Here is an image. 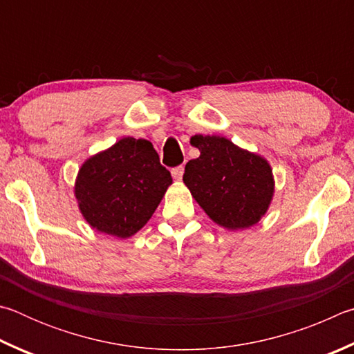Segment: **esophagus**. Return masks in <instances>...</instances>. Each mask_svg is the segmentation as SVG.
<instances>
[{
  "label": "esophagus",
  "mask_w": 354,
  "mask_h": 354,
  "mask_svg": "<svg viewBox=\"0 0 354 354\" xmlns=\"http://www.w3.org/2000/svg\"><path fill=\"white\" fill-rule=\"evenodd\" d=\"M183 166H176V167H172V171H171V174H172V177L176 178V180H182V177H183Z\"/></svg>",
  "instance_id": "1"
}]
</instances>
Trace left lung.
Listing matches in <instances>:
<instances>
[{
	"label": "left lung",
	"instance_id": "8db88e82",
	"mask_svg": "<svg viewBox=\"0 0 354 354\" xmlns=\"http://www.w3.org/2000/svg\"><path fill=\"white\" fill-rule=\"evenodd\" d=\"M201 155L185 166L183 182L216 224L247 228L268 212L274 178L268 161L224 136L194 135Z\"/></svg>",
	"mask_w": 354,
	"mask_h": 354
}]
</instances>
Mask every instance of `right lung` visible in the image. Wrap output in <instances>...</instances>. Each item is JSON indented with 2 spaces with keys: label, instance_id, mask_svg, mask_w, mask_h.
I'll return each mask as SVG.
<instances>
[{
  "label": "right lung",
  "instance_id": "1",
  "mask_svg": "<svg viewBox=\"0 0 354 354\" xmlns=\"http://www.w3.org/2000/svg\"><path fill=\"white\" fill-rule=\"evenodd\" d=\"M171 183V172L151 142L127 136L85 161L76 197L93 228L129 238L151 219Z\"/></svg>",
  "mask_w": 354,
  "mask_h": 354
}]
</instances>
